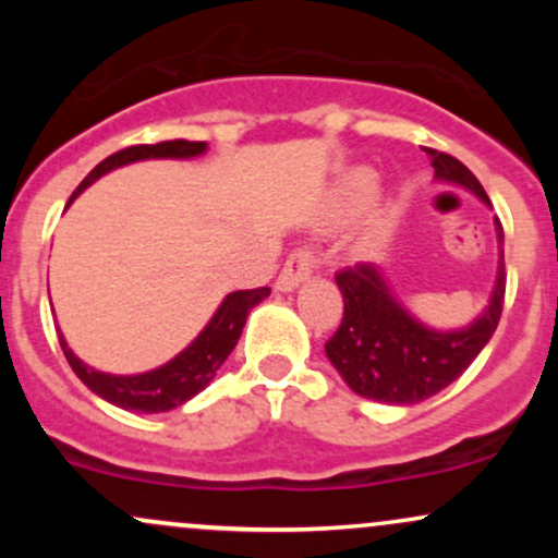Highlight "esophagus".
Masks as SVG:
<instances>
[{
    "mask_svg": "<svg viewBox=\"0 0 558 558\" xmlns=\"http://www.w3.org/2000/svg\"><path fill=\"white\" fill-rule=\"evenodd\" d=\"M310 275H312V254L310 252L291 254V259L286 262V267L280 270L278 280H275V291H280V293L296 291V288L304 283Z\"/></svg>",
    "mask_w": 558,
    "mask_h": 558,
    "instance_id": "1",
    "label": "esophagus"
}]
</instances>
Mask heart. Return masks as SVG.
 I'll list each match as a JSON object with an SVG mask.
<instances>
[{
    "mask_svg": "<svg viewBox=\"0 0 558 558\" xmlns=\"http://www.w3.org/2000/svg\"><path fill=\"white\" fill-rule=\"evenodd\" d=\"M377 194V178L373 170L367 168H356L351 170L349 175H343L341 185L336 191V204H332V217L343 220V217H351L360 209L367 207ZM383 235V226H377L373 230V239Z\"/></svg>",
    "mask_w": 558,
    "mask_h": 558,
    "instance_id": "1",
    "label": "heart"
}]
</instances>
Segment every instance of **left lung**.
Wrapping results in <instances>:
<instances>
[{
	"instance_id": "1",
	"label": "left lung",
	"mask_w": 558,
	"mask_h": 558,
	"mask_svg": "<svg viewBox=\"0 0 558 558\" xmlns=\"http://www.w3.org/2000/svg\"><path fill=\"white\" fill-rule=\"evenodd\" d=\"M435 181L459 185L485 207L490 198L459 159L430 149ZM498 270L485 310L462 328H433L403 306L380 265H356L336 278L343 319L325 354L343 383L364 399L409 407L451 386L475 362L498 328L504 310V228L496 217Z\"/></svg>"
}]
</instances>
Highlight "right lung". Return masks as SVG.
Returning a JSON list of instances; mask_svg holds the SVG:
<instances>
[{
	"label": "right lung",
	"mask_w": 558,
	"mask_h": 558,
	"mask_svg": "<svg viewBox=\"0 0 558 558\" xmlns=\"http://www.w3.org/2000/svg\"><path fill=\"white\" fill-rule=\"evenodd\" d=\"M207 141H162V144H141L128 146V149L118 151V155L107 157L96 168L83 178L75 194L70 196V204L78 198L88 185L99 181L107 172L125 168V165L144 162V159H194L207 155ZM270 296V288H254V291H233L220 301L215 315L209 323L198 330V336L178 351L170 362L159 364L155 369L136 375H112L101 373V369L92 367L70 349L65 336L60 332V345L65 351V360L73 373L81 377V383L92 393L105 399L112 407L125 409V412H141V414H159L170 412V409L183 407L191 401L198 390H204L215 380L217 369L228 360L230 351L239 343L243 325H246L248 312L259 304L262 299Z\"/></svg>",
	"instance_id": "1"
}]
</instances>
